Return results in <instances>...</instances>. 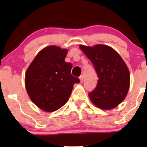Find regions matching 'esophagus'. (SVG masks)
I'll list each match as a JSON object with an SVG mask.
<instances>
[{"mask_svg": "<svg viewBox=\"0 0 147 147\" xmlns=\"http://www.w3.org/2000/svg\"><path fill=\"white\" fill-rule=\"evenodd\" d=\"M80 82H83V80H84V77H83V75H81V76L80 77Z\"/></svg>", "mask_w": 147, "mask_h": 147, "instance_id": "1", "label": "esophagus"}]
</instances>
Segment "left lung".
I'll return each mask as SVG.
<instances>
[{
	"label": "left lung",
	"instance_id": "obj_1",
	"mask_svg": "<svg viewBox=\"0 0 147 147\" xmlns=\"http://www.w3.org/2000/svg\"><path fill=\"white\" fill-rule=\"evenodd\" d=\"M94 67L98 82L89 93L92 102L102 109H111L119 105L129 88L130 75L127 65L111 47L96 45L80 46Z\"/></svg>",
	"mask_w": 147,
	"mask_h": 147
}]
</instances>
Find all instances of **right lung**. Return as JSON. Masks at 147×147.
<instances>
[{"instance_id": "add662e5", "label": "right lung", "mask_w": 147, "mask_h": 147, "mask_svg": "<svg viewBox=\"0 0 147 147\" xmlns=\"http://www.w3.org/2000/svg\"><path fill=\"white\" fill-rule=\"evenodd\" d=\"M67 50L57 46L39 52L26 73V87L30 98L45 112H54L69 99L73 84L80 82L71 75L72 65L66 63Z\"/></svg>"}]
</instances>
